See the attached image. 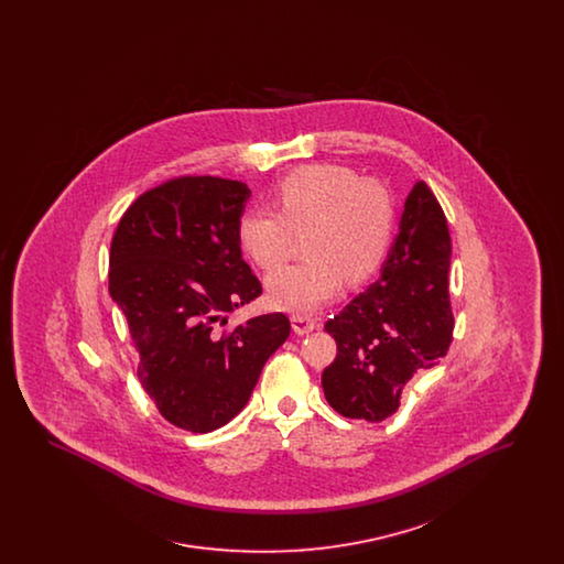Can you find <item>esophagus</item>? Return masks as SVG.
Returning <instances> with one entry per match:
<instances>
[{
	"mask_svg": "<svg viewBox=\"0 0 564 564\" xmlns=\"http://www.w3.org/2000/svg\"><path fill=\"white\" fill-rule=\"evenodd\" d=\"M290 319H292V327H294L295 334H300V336L313 332V329L319 325L317 319H311L308 315H302V313H295Z\"/></svg>",
	"mask_w": 564,
	"mask_h": 564,
	"instance_id": "obj_1",
	"label": "esophagus"
}]
</instances>
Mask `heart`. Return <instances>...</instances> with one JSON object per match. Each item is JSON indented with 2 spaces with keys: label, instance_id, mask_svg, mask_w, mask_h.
I'll return each mask as SVG.
<instances>
[{
  "label": "heart",
  "instance_id": "heart-1",
  "mask_svg": "<svg viewBox=\"0 0 564 564\" xmlns=\"http://www.w3.org/2000/svg\"><path fill=\"white\" fill-rule=\"evenodd\" d=\"M272 209L241 215L242 251L262 269L281 264L306 232L304 262L270 272L272 306L311 313L340 292L343 279L359 285L375 274L391 241L393 203L376 182L343 164H308L285 175L270 194Z\"/></svg>",
  "mask_w": 564,
  "mask_h": 564
}]
</instances>
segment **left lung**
Returning a JSON list of instances; mask_svg holds the SVG:
<instances>
[{
	"label": "left lung",
	"instance_id": "left-lung-1",
	"mask_svg": "<svg viewBox=\"0 0 564 564\" xmlns=\"http://www.w3.org/2000/svg\"><path fill=\"white\" fill-rule=\"evenodd\" d=\"M451 253L446 215L430 186L416 182L380 279L325 322L338 352L323 370L322 387L338 414L384 421L398 412L405 382L448 352Z\"/></svg>",
	"mask_w": 564,
	"mask_h": 564
}]
</instances>
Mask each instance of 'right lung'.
Wrapping results in <instances>:
<instances>
[{"label": "right lung", "instance_id": "add662e5", "mask_svg": "<svg viewBox=\"0 0 564 564\" xmlns=\"http://www.w3.org/2000/svg\"><path fill=\"white\" fill-rule=\"evenodd\" d=\"M249 194L235 180L173 177L143 192L111 239L109 294L129 323L139 382L192 433L241 412L292 327L283 313L224 327L226 313L262 294L237 237Z\"/></svg>", "mask_w": 564, "mask_h": 564}]
</instances>
